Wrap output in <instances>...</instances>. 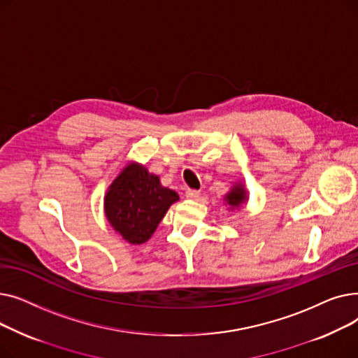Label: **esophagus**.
I'll list each match as a JSON object with an SVG mask.
<instances>
[{"instance_id":"1","label":"esophagus","mask_w":358,"mask_h":358,"mask_svg":"<svg viewBox=\"0 0 358 358\" xmlns=\"http://www.w3.org/2000/svg\"><path fill=\"white\" fill-rule=\"evenodd\" d=\"M199 194H200V192L199 190H193V189H187L185 190V197L187 199H197L199 197Z\"/></svg>"}]
</instances>
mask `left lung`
<instances>
[{"instance_id": "left-lung-1", "label": "left lung", "mask_w": 358, "mask_h": 358, "mask_svg": "<svg viewBox=\"0 0 358 358\" xmlns=\"http://www.w3.org/2000/svg\"><path fill=\"white\" fill-rule=\"evenodd\" d=\"M247 200V194L245 190L242 189V185L238 184L236 187H234V190L227 196V201L232 208H239L242 203H245Z\"/></svg>"}]
</instances>
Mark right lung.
<instances>
[{"instance_id": "right-lung-1", "label": "right lung", "mask_w": 358, "mask_h": 358, "mask_svg": "<svg viewBox=\"0 0 358 358\" xmlns=\"http://www.w3.org/2000/svg\"><path fill=\"white\" fill-rule=\"evenodd\" d=\"M178 194L141 165H129L113 181L104 199L110 224L127 242L143 243L152 235Z\"/></svg>"}]
</instances>
